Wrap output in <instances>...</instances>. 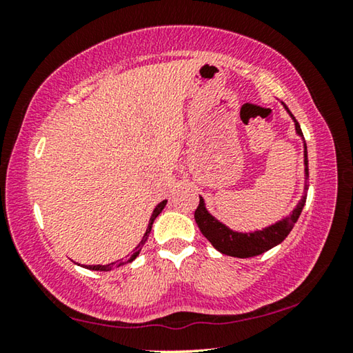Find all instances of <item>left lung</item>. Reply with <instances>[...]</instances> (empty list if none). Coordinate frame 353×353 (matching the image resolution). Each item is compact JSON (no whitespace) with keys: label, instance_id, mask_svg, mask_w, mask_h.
I'll return each instance as SVG.
<instances>
[{"label":"left lung","instance_id":"left-lung-1","mask_svg":"<svg viewBox=\"0 0 353 353\" xmlns=\"http://www.w3.org/2000/svg\"><path fill=\"white\" fill-rule=\"evenodd\" d=\"M285 110L288 112L292 121H294L296 134L301 137L303 143V176H305V183H303V194L301 201L297 202L294 210H292L288 216H283L282 219L276 221V223L271 225L263 227L260 230L254 232H240L230 229L229 225L221 223L218 218H214L213 214L207 210L205 201L202 196H199V205L194 212V219L196 224H198L199 230L202 232L208 241L212 243V246L219 250L221 254L236 256V259H249V256L260 255L266 250L276 248L277 244L282 243L286 236H288L292 227L297 223L299 216L303 210V205H305L307 201V191H308V152H307V143L303 139L302 129L296 121V118L290 112L288 107L285 103H282Z\"/></svg>","mask_w":353,"mask_h":353}]
</instances>
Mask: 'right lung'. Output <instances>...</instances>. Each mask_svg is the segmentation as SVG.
Segmentation results:
<instances>
[{
  "label": "right lung",
  "instance_id": "obj_1",
  "mask_svg": "<svg viewBox=\"0 0 353 353\" xmlns=\"http://www.w3.org/2000/svg\"><path fill=\"white\" fill-rule=\"evenodd\" d=\"M166 202H168V199L159 202V204L155 205V208L152 210V214H151V219H149V224H148V229H146V232H145V235H143L140 244H139V246H137L135 252H134L132 255H130L128 260H121V261H118V263L113 261V263H109V265H79V266L85 268V270H90V271H109V270H113V268H119V266H123V265H128V263H132V261L137 259V256H139V254L141 252L143 246H145V243L148 241L149 234H151V229H152L154 221H155V218L159 216L160 213H162V210H163L165 205H166Z\"/></svg>",
  "mask_w": 353,
  "mask_h": 353
}]
</instances>
